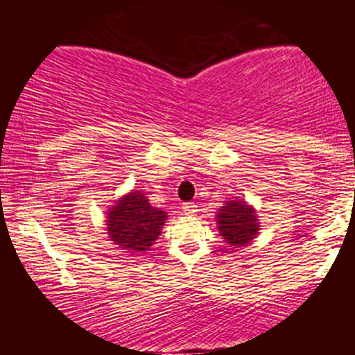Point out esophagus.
<instances>
[{"label": "esophagus", "instance_id": "1", "mask_svg": "<svg viewBox=\"0 0 355 355\" xmlns=\"http://www.w3.org/2000/svg\"><path fill=\"white\" fill-rule=\"evenodd\" d=\"M182 209H184V213L187 214V216H194V214L198 213V206H196L194 202H189V204H185V206L182 207Z\"/></svg>", "mask_w": 355, "mask_h": 355}]
</instances>
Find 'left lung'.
Here are the masks:
<instances>
[{"label":"left lung","mask_w":355,"mask_h":355,"mask_svg":"<svg viewBox=\"0 0 355 355\" xmlns=\"http://www.w3.org/2000/svg\"><path fill=\"white\" fill-rule=\"evenodd\" d=\"M214 220L220 235L234 249L249 245L261 230L256 207L244 199L227 200L225 206L218 209Z\"/></svg>","instance_id":"obj_1"}]
</instances>
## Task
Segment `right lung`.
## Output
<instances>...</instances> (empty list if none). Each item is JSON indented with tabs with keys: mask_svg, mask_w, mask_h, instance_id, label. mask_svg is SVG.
<instances>
[{
	"mask_svg": "<svg viewBox=\"0 0 355 355\" xmlns=\"http://www.w3.org/2000/svg\"><path fill=\"white\" fill-rule=\"evenodd\" d=\"M166 220V211L153 206L141 191H130L108 209L106 230L118 249L141 256L151 250Z\"/></svg>",
	"mask_w": 355,
	"mask_h": 355,
	"instance_id": "obj_1",
	"label": "right lung"
}]
</instances>
